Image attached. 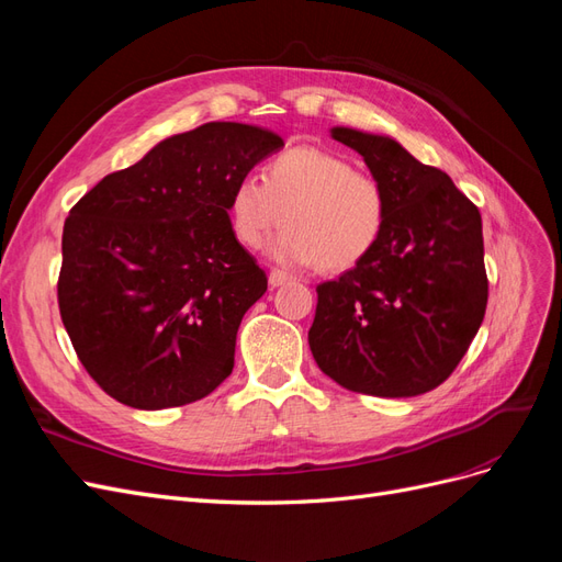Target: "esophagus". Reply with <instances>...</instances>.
Wrapping results in <instances>:
<instances>
[{"label": "esophagus", "instance_id": "esophagus-1", "mask_svg": "<svg viewBox=\"0 0 562 562\" xmlns=\"http://www.w3.org/2000/svg\"><path fill=\"white\" fill-rule=\"evenodd\" d=\"M288 279H291V277H288L285 271H281V269H271V271H269V285H281V283H285Z\"/></svg>", "mask_w": 562, "mask_h": 562}]
</instances>
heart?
I'll return each mask as SVG.
<instances>
[{"instance_id": "heart-1", "label": "heart", "mask_w": 562, "mask_h": 562, "mask_svg": "<svg viewBox=\"0 0 562 562\" xmlns=\"http://www.w3.org/2000/svg\"><path fill=\"white\" fill-rule=\"evenodd\" d=\"M227 215L234 239L260 248L281 220L274 258L328 274L359 267L378 248L389 220L384 184L330 149L297 145L265 164L262 180H236Z\"/></svg>"}]
</instances>
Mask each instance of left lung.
Masks as SVG:
<instances>
[{
    "label": "left lung",
    "mask_w": 562,
    "mask_h": 562,
    "mask_svg": "<svg viewBox=\"0 0 562 562\" xmlns=\"http://www.w3.org/2000/svg\"><path fill=\"white\" fill-rule=\"evenodd\" d=\"M333 138L384 184L389 220L359 267L316 285L314 361L356 394H427L452 375L485 316L481 213L396 140L353 128H333Z\"/></svg>",
    "instance_id": "1"
}]
</instances>
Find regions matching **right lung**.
<instances>
[{"label":"right lung","instance_id":"add662e5","mask_svg":"<svg viewBox=\"0 0 562 562\" xmlns=\"http://www.w3.org/2000/svg\"><path fill=\"white\" fill-rule=\"evenodd\" d=\"M281 147L271 131L211 122L166 138L75 203L58 307L108 396L164 411L227 380L236 330L267 291L265 271L234 239L227 201Z\"/></svg>","mask_w":562,"mask_h":562}]
</instances>
